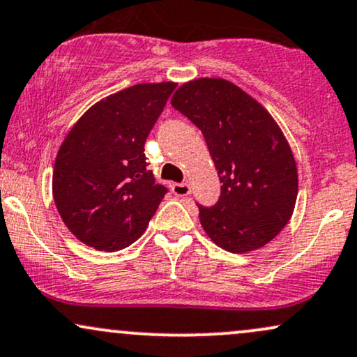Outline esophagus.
<instances>
[{"mask_svg": "<svg viewBox=\"0 0 357 357\" xmlns=\"http://www.w3.org/2000/svg\"><path fill=\"white\" fill-rule=\"evenodd\" d=\"M172 192L177 197H187L190 195L192 188L188 183H174V185H172Z\"/></svg>", "mask_w": 357, "mask_h": 357, "instance_id": "1", "label": "esophagus"}]
</instances>
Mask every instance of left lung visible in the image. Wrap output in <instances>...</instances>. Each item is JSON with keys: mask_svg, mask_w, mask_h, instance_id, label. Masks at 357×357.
Listing matches in <instances>:
<instances>
[{"mask_svg": "<svg viewBox=\"0 0 357 357\" xmlns=\"http://www.w3.org/2000/svg\"><path fill=\"white\" fill-rule=\"evenodd\" d=\"M170 103L202 130L222 182L217 205H199L205 234L232 254L269 244L291 220L299 190L294 153L278 121L224 78L183 83Z\"/></svg>", "mask_w": 357, "mask_h": 357, "instance_id": "left-lung-1", "label": "left lung"}]
</instances>
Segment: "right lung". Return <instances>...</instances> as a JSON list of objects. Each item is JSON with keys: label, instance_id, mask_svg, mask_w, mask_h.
Masks as SVG:
<instances>
[{"label": "right lung", "instance_id": "add662e5", "mask_svg": "<svg viewBox=\"0 0 357 357\" xmlns=\"http://www.w3.org/2000/svg\"><path fill=\"white\" fill-rule=\"evenodd\" d=\"M177 83H138L91 105L61 142L53 199L79 242L115 252L137 241L167 194L144 145Z\"/></svg>", "mask_w": 357, "mask_h": 357}]
</instances>
